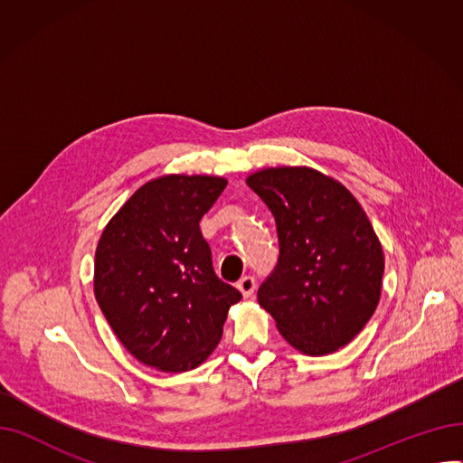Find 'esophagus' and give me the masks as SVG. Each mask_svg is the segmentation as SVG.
I'll return each mask as SVG.
<instances>
[{
  "mask_svg": "<svg viewBox=\"0 0 463 463\" xmlns=\"http://www.w3.org/2000/svg\"><path fill=\"white\" fill-rule=\"evenodd\" d=\"M236 287H238L240 293L244 295V298H250V297L255 293L257 281H255V278H251V276H244V278H241V279L236 283Z\"/></svg>",
  "mask_w": 463,
  "mask_h": 463,
  "instance_id": "34e87169",
  "label": "esophagus"
}]
</instances>
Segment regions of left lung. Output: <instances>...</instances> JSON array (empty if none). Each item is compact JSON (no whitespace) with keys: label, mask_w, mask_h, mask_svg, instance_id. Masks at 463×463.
Here are the masks:
<instances>
[{"label":"left lung","mask_w":463,"mask_h":463,"mask_svg":"<svg viewBox=\"0 0 463 463\" xmlns=\"http://www.w3.org/2000/svg\"><path fill=\"white\" fill-rule=\"evenodd\" d=\"M248 185L270 208L279 241L259 304L298 351L323 356L345 347L381 295L384 259L370 219L342 184L313 168H264Z\"/></svg>","instance_id":"1"}]
</instances>
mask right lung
I'll use <instances>...</instances> for the list:
<instances>
[{
    "mask_svg": "<svg viewBox=\"0 0 463 463\" xmlns=\"http://www.w3.org/2000/svg\"><path fill=\"white\" fill-rule=\"evenodd\" d=\"M227 187L217 176L144 184L105 227L93 290L124 347L163 372L197 368L241 295L219 279L201 219Z\"/></svg>",
    "mask_w": 463,
    "mask_h": 463,
    "instance_id": "right-lung-1",
    "label": "right lung"
}]
</instances>
